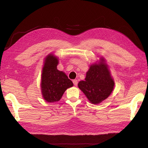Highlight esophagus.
Returning <instances> with one entry per match:
<instances>
[{
	"instance_id": "obj_1",
	"label": "esophagus",
	"mask_w": 148,
	"mask_h": 148,
	"mask_svg": "<svg viewBox=\"0 0 148 148\" xmlns=\"http://www.w3.org/2000/svg\"><path fill=\"white\" fill-rule=\"evenodd\" d=\"M73 83L75 86H77V84H78V81H77V79H74L73 81Z\"/></svg>"
}]
</instances>
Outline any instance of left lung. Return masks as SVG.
<instances>
[{"label":"left lung","instance_id":"obj_1","mask_svg":"<svg viewBox=\"0 0 148 148\" xmlns=\"http://www.w3.org/2000/svg\"><path fill=\"white\" fill-rule=\"evenodd\" d=\"M114 84L108 66L101 57L99 63L90 66L85 80L80 81L78 86L92 104H97L109 96Z\"/></svg>","mask_w":148,"mask_h":148}]
</instances>
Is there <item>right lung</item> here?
I'll use <instances>...</instances> for the list:
<instances>
[{
	"label": "right lung",
	"mask_w": 148,
	"mask_h": 148,
	"mask_svg": "<svg viewBox=\"0 0 148 148\" xmlns=\"http://www.w3.org/2000/svg\"><path fill=\"white\" fill-rule=\"evenodd\" d=\"M58 58L52 53L45 59L41 76V92L48 102L60 101L66 89L73 86L72 82L63 71L58 70Z\"/></svg>",
	"instance_id": "obj_1"
}]
</instances>
